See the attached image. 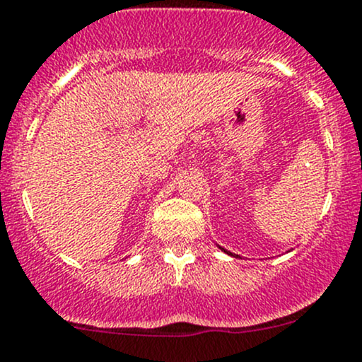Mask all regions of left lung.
Returning a JSON list of instances; mask_svg holds the SVG:
<instances>
[{"label": "left lung", "instance_id": "obj_1", "mask_svg": "<svg viewBox=\"0 0 362 362\" xmlns=\"http://www.w3.org/2000/svg\"><path fill=\"white\" fill-rule=\"evenodd\" d=\"M222 250H223V248H222ZM223 251H226V250H223ZM226 253H229V255H232V253H230V251H226ZM232 257H238V255H232Z\"/></svg>", "mask_w": 362, "mask_h": 362}]
</instances>
